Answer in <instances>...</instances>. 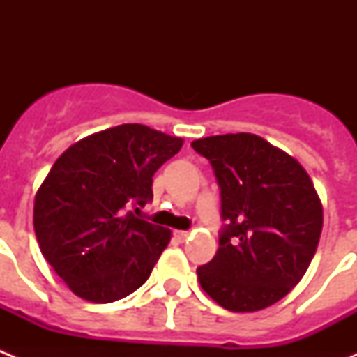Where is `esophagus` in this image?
<instances>
[{
    "label": "esophagus",
    "mask_w": 357,
    "mask_h": 357,
    "mask_svg": "<svg viewBox=\"0 0 357 357\" xmlns=\"http://www.w3.org/2000/svg\"><path fill=\"white\" fill-rule=\"evenodd\" d=\"M173 234H175V238L178 239V241H185V239H188V236H189V232H188V230H175Z\"/></svg>",
    "instance_id": "34e87169"
}]
</instances>
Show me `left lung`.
Listing matches in <instances>:
<instances>
[{"instance_id": "left-lung-1", "label": "left lung", "mask_w": 357, "mask_h": 357, "mask_svg": "<svg viewBox=\"0 0 357 357\" xmlns=\"http://www.w3.org/2000/svg\"><path fill=\"white\" fill-rule=\"evenodd\" d=\"M191 146L213 166L225 222L216 255L197 270L202 289L234 313L275 304L301 282L320 241L324 209L307 172L247 132Z\"/></svg>"}]
</instances>
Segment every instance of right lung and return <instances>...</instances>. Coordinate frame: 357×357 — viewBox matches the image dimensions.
I'll return each instance as SVG.
<instances>
[{"label":"right lung","instance_id":"1","mask_svg":"<svg viewBox=\"0 0 357 357\" xmlns=\"http://www.w3.org/2000/svg\"><path fill=\"white\" fill-rule=\"evenodd\" d=\"M139 123L87 135L50 169L33 204L43 255L84 301L109 304L146 282L172 230L125 211L151 202L153 173L182 148Z\"/></svg>","mask_w":357,"mask_h":357}]
</instances>
